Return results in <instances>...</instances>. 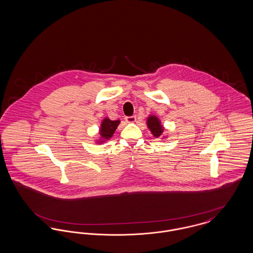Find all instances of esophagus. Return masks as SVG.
Returning a JSON list of instances; mask_svg holds the SVG:
<instances>
[{
	"mask_svg": "<svg viewBox=\"0 0 253 253\" xmlns=\"http://www.w3.org/2000/svg\"><path fill=\"white\" fill-rule=\"evenodd\" d=\"M135 116H131V117H126L125 118V121L126 122H128V123H132V122H134L135 121Z\"/></svg>",
	"mask_w": 253,
	"mask_h": 253,
	"instance_id": "1",
	"label": "esophagus"
}]
</instances>
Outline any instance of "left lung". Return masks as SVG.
<instances>
[{
    "label": "left lung",
    "mask_w": 253,
    "mask_h": 253,
    "mask_svg": "<svg viewBox=\"0 0 253 253\" xmlns=\"http://www.w3.org/2000/svg\"><path fill=\"white\" fill-rule=\"evenodd\" d=\"M147 125H148V128L150 129V131L155 135V137H159L164 131V128L162 127L160 121L155 116H150L148 118Z\"/></svg>",
    "instance_id": "1"
}]
</instances>
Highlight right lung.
<instances>
[{
    "label": "right lung",
    "instance_id": "obj_1",
    "mask_svg": "<svg viewBox=\"0 0 253 253\" xmlns=\"http://www.w3.org/2000/svg\"><path fill=\"white\" fill-rule=\"evenodd\" d=\"M120 121H111L109 119H104L101 123L100 126V130H99V133L102 139L107 140L109 139L116 131V129L118 128L119 124H120ZM103 142V141H101Z\"/></svg>",
    "mask_w": 253,
    "mask_h": 253
}]
</instances>
